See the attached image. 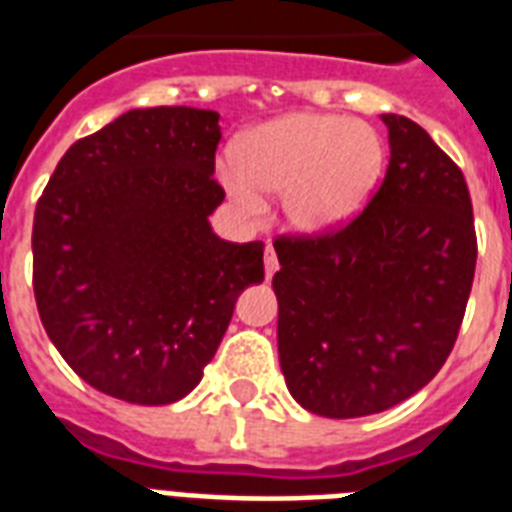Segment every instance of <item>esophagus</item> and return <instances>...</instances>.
Here are the masks:
<instances>
[{"instance_id":"1","label":"esophagus","mask_w":512,"mask_h":512,"mask_svg":"<svg viewBox=\"0 0 512 512\" xmlns=\"http://www.w3.org/2000/svg\"><path fill=\"white\" fill-rule=\"evenodd\" d=\"M277 267H280V261H277V253L275 248L267 243V251H264V275H267V280L277 272Z\"/></svg>"}]
</instances>
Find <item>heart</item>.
<instances>
[{"mask_svg": "<svg viewBox=\"0 0 512 512\" xmlns=\"http://www.w3.org/2000/svg\"><path fill=\"white\" fill-rule=\"evenodd\" d=\"M384 168V144L371 125L339 114H285L248 130L221 181L243 208L261 211L264 194H283L288 227L326 237L366 208Z\"/></svg>", "mask_w": 512, "mask_h": 512, "instance_id": "1", "label": "heart"}]
</instances>
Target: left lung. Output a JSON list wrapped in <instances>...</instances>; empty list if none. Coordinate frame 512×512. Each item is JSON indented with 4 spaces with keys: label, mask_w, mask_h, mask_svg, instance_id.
<instances>
[{
    "label": "left lung",
    "mask_w": 512,
    "mask_h": 512,
    "mask_svg": "<svg viewBox=\"0 0 512 512\" xmlns=\"http://www.w3.org/2000/svg\"><path fill=\"white\" fill-rule=\"evenodd\" d=\"M390 165L358 219L277 240V352L293 400L352 419L398 406L449 358L475 275L462 170L417 122L382 114Z\"/></svg>",
    "instance_id": "8db88e82"
}]
</instances>
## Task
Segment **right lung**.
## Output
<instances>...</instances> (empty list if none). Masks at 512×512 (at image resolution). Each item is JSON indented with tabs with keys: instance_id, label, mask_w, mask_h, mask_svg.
Segmentation results:
<instances>
[{
	"instance_id": "obj_1",
	"label": "right lung",
	"mask_w": 512,
	"mask_h": 512,
	"mask_svg": "<svg viewBox=\"0 0 512 512\" xmlns=\"http://www.w3.org/2000/svg\"><path fill=\"white\" fill-rule=\"evenodd\" d=\"M219 112L133 109L79 138L39 197L34 296L50 342L90 387L138 406L200 384L264 243L211 227Z\"/></svg>"
}]
</instances>
